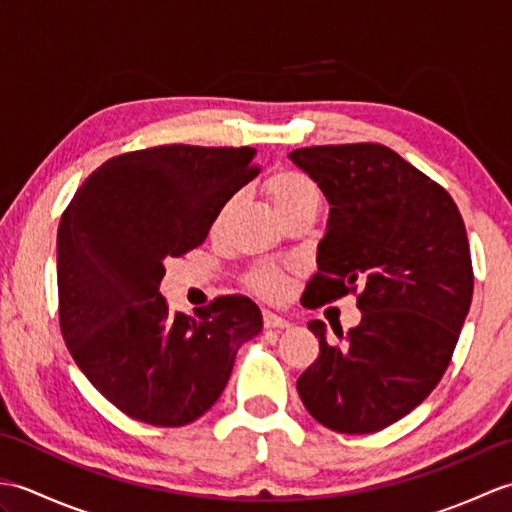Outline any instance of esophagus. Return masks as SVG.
<instances>
[{
	"instance_id": "obj_1",
	"label": "esophagus",
	"mask_w": 512,
	"mask_h": 512,
	"mask_svg": "<svg viewBox=\"0 0 512 512\" xmlns=\"http://www.w3.org/2000/svg\"><path fill=\"white\" fill-rule=\"evenodd\" d=\"M264 328H268V330L288 328V321L277 317V314H273V312H264Z\"/></svg>"
}]
</instances>
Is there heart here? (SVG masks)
Masks as SVG:
<instances>
[{
  "label": "heart",
  "mask_w": 512,
  "mask_h": 512,
  "mask_svg": "<svg viewBox=\"0 0 512 512\" xmlns=\"http://www.w3.org/2000/svg\"><path fill=\"white\" fill-rule=\"evenodd\" d=\"M266 193L277 209V213L281 215V220L299 209H306V206L319 204L317 184H314L312 178H308L306 173L295 171V169H281L273 173V176L266 180ZM235 202H237V195L235 193L228 195L224 204L220 206V211L215 215V226L222 224V220L228 215V211L233 209ZM248 286L253 288L257 295H262L266 299H275L281 295V290H284L286 277L281 275L277 268L259 266L248 275Z\"/></svg>",
  "instance_id": "b5f03b06"
}]
</instances>
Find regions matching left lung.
Here are the masks:
<instances>
[{
	"label": "left lung",
	"instance_id": "obj_1",
	"mask_svg": "<svg viewBox=\"0 0 512 512\" xmlns=\"http://www.w3.org/2000/svg\"><path fill=\"white\" fill-rule=\"evenodd\" d=\"M330 202L306 308L356 295L361 323L328 343L297 380L310 416L339 433L405 418L447 372L473 297L464 220L447 189L378 143L314 145L290 154Z\"/></svg>",
	"mask_w": 512,
	"mask_h": 512
}]
</instances>
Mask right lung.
<instances>
[{
  "label": "right lung",
  "mask_w": 512,
  "mask_h": 512,
  "mask_svg": "<svg viewBox=\"0 0 512 512\" xmlns=\"http://www.w3.org/2000/svg\"><path fill=\"white\" fill-rule=\"evenodd\" d=\"M253 147L160 145L92 171L57 233L59 325L90 383L154 427H184L224 391L239 345L262 330L244 295L195 317L160 295L167 257L198 248L228 195L259 171Z\"/></svg>",
  "instance_id": "1"
}]
</instances>
